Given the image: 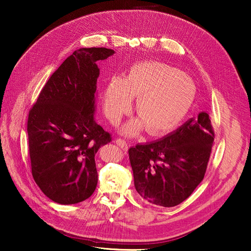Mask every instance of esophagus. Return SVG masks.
<instances>
[{"label": "esophagus", "instance_id": "obj_1", "mask_svg": "<svg viewBox=\"0 0 251 251\" xmlns=\"http://www.w3.org/2000/svg\"><path fill=\"white\" fill-rule=\"evenodd\" d=\"M115 142L117 143V146L120 147L123 151H127V150H128V144H127V142H126L124 139L117 138V139L115 140Z\"/></svg>", "mask_w": 251, "mask_h": 251}]
</instances>
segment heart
<instances>
[{
    "label": "heart",
    "mask_w": 251,
    "mask_h": 251,
    "mask_svg": "<svg viewBox=\"0 0 251 251\" xmlns=\"http://www.w3.org/2000/svg\"><path fill=\"white\" fill-rule=\"evenodd\" d=\"M195 97L191 78L179 69L160 62L133 65L121 77H114L104 89L105 116L115 124L137 98L133 119L122 128L124 133L136 135L144 127L149 134L157 135L173 129L186 115Z\"/></svg>",
    "instance_id": "b5f03b06"
}]
</instances>
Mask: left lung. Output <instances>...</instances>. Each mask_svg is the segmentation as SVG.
Returning a JSON list of instances; mask_svg holds the SVG:
<instances>
[{
    "instance_id": "obj_1",
    "label": "left lung",
    "mask_w": 251,
    "mask_h": 251,
    "mask_svg": "<svg viewBox=\"0 0 251 251\" xmlns=\"http://www.w3.org/2000/svg\"><path fill=\"white\" fill-rule=\"evenodd\" d=\"M214 138L209 116L201 112L162 139L130 148L136 191L165 207L188 199L204 177Z\"/></svg>"
}]
</instances>
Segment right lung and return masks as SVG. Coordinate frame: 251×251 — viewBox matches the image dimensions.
Returning a JSON list of instances; mask_svg holds the SVG:
<instances>
[{
  "label": "right lung",
  "mask_w": 251,
  "mask_h": 251,
  "mask_svg": "<svg viewBox=\"0 0 251 251\" xmlns=\"http://www.w3.org/2000/svg\"><path fill=\"white\" fill-rule=\"evenodd\" d=\"M105 48L75 50L52 73L31 108L28 147L35 183L60 204L81 202L95 192V155L111 135L95 120L97 62L113 56Z\"/></svg>",
  "instance_id": "right-lung-1"
}]
</instances>
